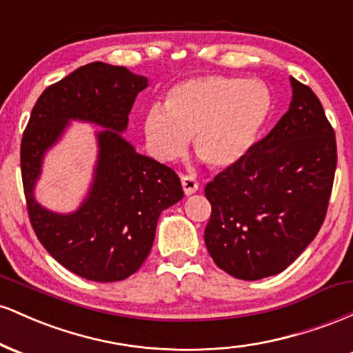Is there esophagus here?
<instances>
[{
	"label": "esophagus",
	"instance_id": "1",
	"mask_svg": "<svg viewBox=\"0 0 353 353\" xmlns=\"http://www.w3.org/2000/svg\"><path fill=\"white\" fill-rule=\"evenodd\" d=\"M181 182H182V189H184L185 196H190V194H194L197 189H199V182H197L196 177L192 176H182Z\"/></svg>",
	"mask_w": 353,
	"mask_h": 353
}]
</instances>
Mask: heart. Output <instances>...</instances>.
I'll return each mask as SVG.
<instances>
[{"mask_svg":"<svg viewBox=\"0 0 353 353\" xmlns=\"http://www.w3.org/2000/svg\"><path fill=\"white\" fill-rule=\"evenodd\" d=\"M270 111V98L259 81L205 74L181 81L168 91L164 108L144 114L148 151L159 163H172L194 139L196 154L210 168L234 165L252 149Z\"/></svg>","mask_w":353,"mask_h":353,"instance_id":"heart-1","label":"heart"}]
</instances>
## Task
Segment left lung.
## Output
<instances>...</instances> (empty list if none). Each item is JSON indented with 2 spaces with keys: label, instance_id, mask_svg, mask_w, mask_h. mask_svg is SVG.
<instances>
[{
  "label": "left lung",
  "instance_id": "1",
  "mask_svg": "<svg viewBox=\"0 0 353 353\" xmlns=\"http://www.w3.org/2000/svg\"><path fill=\"white\" fill-rule=\"evenodd\" d=\"M289 111L244 159L205 185L204 230L219 269L242 281L285 270L325 219L337 168L335 132L309 86L290 78Z\"/></svg>",
  "mask_w": 353,
  "mask_h": 353
}]
</instances>
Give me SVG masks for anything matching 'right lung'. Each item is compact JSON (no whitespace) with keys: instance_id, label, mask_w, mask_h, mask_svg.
<instances>
[{"instance_id":"right-lung-1","label":"right lung","mask_w":353,"mask_h":353,"mask_svg":"<svg viewBox=\"0 0 353 353\" xmlns=\"http://www.w3.org/2000/svg\"><path fill=\"white\" fill-rule=\"evenodd\" d=\"M144 76L123 66L89 63L51 84L36 101L21 139V177L36 237L61 265L94 282L124 281L143 265L164 209L184 197L168 165L137 154L121 132ZM70 119L106 127L99 137L95 181L81 208L56 214L34 199L42 156Z\"/></svg>"}]
</instances>
